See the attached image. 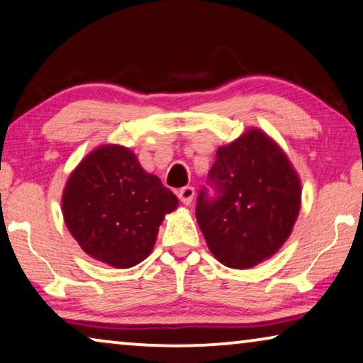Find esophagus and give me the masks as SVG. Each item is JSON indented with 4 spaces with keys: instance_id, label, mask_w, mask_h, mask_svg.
Listing matches in <instances>:
<instances>
[{
    "instance_id": "obj_1",
    "label": "esophagus",
    "mask_w": 363,
    "mask_h": 363,
    "mask_svg": "<svg viewBox=\"0 0 363 363\" xmlns=\"http://www.w3.org/2000/svg\"><path fill=\"white\" fill-rule=\"evenodd\" d=\"M194 196H196V191H194L192 186H186L179 189V192H177V197H179L181 202L184 205H189L194 200Z\"/></svg>"
}]
</instances>
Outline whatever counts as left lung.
I'll return each mask as SVG.
<instances>
[{"mask_svg":"<svg viewBox=\"0 0 363 363\" xmlns=\"http://www.w3.org/2000/svg\"><path fill=\"white\" fill-rule=\"evenodd\" d=\"M196 215L208 250L226 267L250 269L274 256L300 213L301 184L286 155L259 128L216 150Z\"/></svg>","mask_w":363,"mask_h":363,"instance_id":"8db88e82","label":"left lung"}]
</instances>
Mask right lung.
<instances>
[{
    "label": "right lung",
    "mask_w": 363,
    "mask_h": 363,
    "mask_svg": "<svg viewBox=\"0 0 363 363\" xmlns=\"http://www.w3.org/2000/svg\"><path fill=\"white\" fill-rule=\"evenodd\" d=\"M179 200L121 145H101L69 174L62 197L67 228L88 256L116 269L153 250L164 215Z\"/></svg>",
    "instance_id": "obj_1"
}]
</instances>
